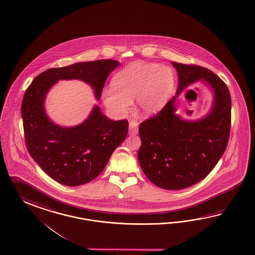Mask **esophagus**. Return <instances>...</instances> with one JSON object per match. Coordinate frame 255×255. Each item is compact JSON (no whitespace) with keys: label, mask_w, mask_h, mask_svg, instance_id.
Returning a JSON list of instances; mask_svg holds the SVG:
<instances>
[{"label":"esophagus","mask_w":255,"mask_h":255,"mask_svg":"<svg viewBox=\"0 0 255 255\" xmlns=\"http://www.w3.org/2000/svg\"><path fill=\"white\" fill-rule=\"evenodd\" d=\"M138 126H139V123L137 121L133 120L131 122H129V134L137 135L138 131H139Z\"/></svg>","instance_id":"obj_1"}]
</instances>
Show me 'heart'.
<instances>
[{
	"instance_id": "obj_1",
	"label": "heart",
	"mask_w": 255,
	"mask_h": 255,
	"mask_svg": "<svg viewBox=\"0 0 255 255\" xmlns=\"http://www.w3.org/2000/svg\"><path fill=\"white\" fill-rule=\"evenodd\" d=\"M176 76L170 66L156 63L134 62L114 76L113 89L102 93L104 104L118 115H126L137 99L140 115L158 114L173 96Z\"/></svg>"
}]
</instances>
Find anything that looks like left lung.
Segmentation results:
<instances>
[{
	"mask_svg": "<svg viewBox=\"0 0 255 255\" xmlns=\"http://www.w3.org/2000/svg\"><path fill=\"white\" fill-rule=\"evenodd\" d=\"M172 65L178 76L176 94L157 115L140 124L138 159L153 184L175 190L203 180L223 155L230 136L231 97L226 84L209 69L175 62ZM196 81L212 90L214 102L205 117L187 121L176 114L177 99Z\"/></svg>",
	"mask_w": 255,
	"mask_h": 255,
	"instance_id": "obj_1",
	"label": "left lung"
}]
</instances>
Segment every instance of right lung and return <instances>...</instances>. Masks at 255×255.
<instances>
[{
	"mask_svg": "<svg viewBox=\"0 0 255 255\" xmlns=\"http://www.w3.org/2000/svg\"><path fill=\"white\" fill-rule=\"evenodd\" d=\"M119 64L106 59L50 68L25 92L21 116L27 150L49 177L63 185L76 187L95 179L126 139L128 122L109 119L96 105L82 123L62 127L47 115L46 97L59 81L80 80L90 85L99 100L108 76Z\"/></svg>",
	"mask_w": 255,
	"mask_h": 255,
	"instance_id": "right-lung-1",
	"label": "right lung"
}]
</instances>
